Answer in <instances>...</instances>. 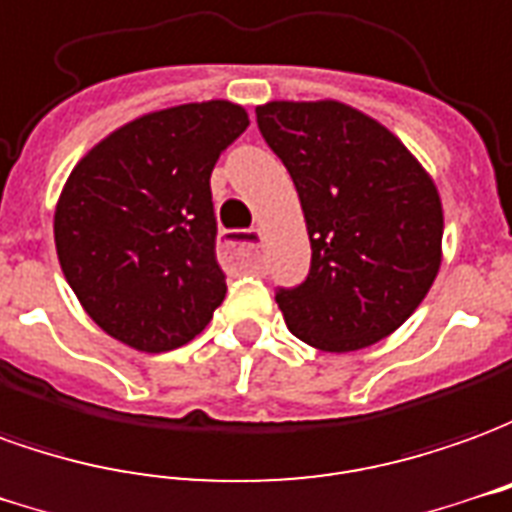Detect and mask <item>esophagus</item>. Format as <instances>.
<instances>
[{
  "mask_svg": "<svg viewBox=\"0 0 512 512\" xmlns=\"http://www.w3.org/2000/svg\"><path fill=\"white\" fill-rule=\"evenodd\" d=\"M262 242H264L262 228H248V231H234V234L223 242V250H226V256L234 264L253 267L256 259H259Z\"/></svg>",
  "mask_w": 512,
  "mask_h": 512,
  "instance_id": "esophagus-1",
  "label": "esophagus"
}]
</instances>
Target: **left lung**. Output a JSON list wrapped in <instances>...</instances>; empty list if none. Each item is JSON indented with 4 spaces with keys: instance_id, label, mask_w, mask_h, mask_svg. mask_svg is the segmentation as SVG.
Wrapping results in <instances>:
<instances>
[{
    "instance_id": "left-lung-1",
    "label": "left lung",
    "mask_w": 512,
    "mask_h": 512,
    "mask_svg": "<svg viewBox=\"0 0 512 512\" xmlns=\"http://www.w3.org/2000/svg\"><path fill=\"white\" fill-rule=\"evenodd\" d=\"M256 121L295 181L311 242L306 281L275 295L286 328L325 353L386 339L441 267L436 181L397 134L342 101H267Z\"/></svg>"
}]
</instances>
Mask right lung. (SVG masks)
Wrapping results in <instances>:
<instances>
[{"mask_svg": "<svg viewBox=\"0 0 512 512\" xmlns=\"http://www.w3.org/2000/svg\"><path fill=\"white\" fill-rule=\"evenodd\" d=\"M248 123L231 101L179 104L123 123L76 162L54 245L76 300L112 339L168 353L223 303L209 176Z\"/></svg>", "mask_w": 512, "mask_h": 512, "instance_id": "add662e5", "label": "right lung"}]
</instances>
